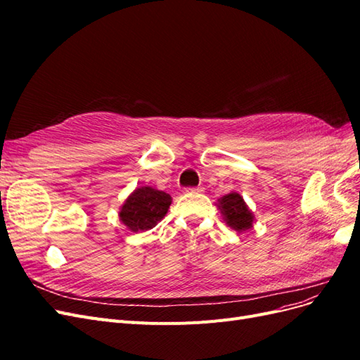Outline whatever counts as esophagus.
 <instances>
[{
  "label": "esophagus",
  "mask_w": 360,
  "mask_h": 360,
  "mask_svg": "<svg viewBox=\"0 0 360 360\" xmlns=\"http://www.w3.org/2000/svg\"><path fill=\"white\" fill-rule=\"evenodd\" d=\"M186 192H193V193H201L204 192V188H191V189H186Z\"/></svg>",
  "instance_id": "esophagus-1"
}]
</instances>
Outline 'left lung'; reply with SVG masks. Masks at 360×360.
<instances>
[{"instance_id": "left-lung-1", "label": "left lung", "mask_w": 360, "mask_h": 360, "mask_svg": "<svg viewBox=\"0 0 360 360\" xmlns=\"http://www.w3.org/2000/svg\"><path fill=\"white\" fill-rule=\"evenodd\" d=\"M219 209L224 214V219L236 231H246L252 228L254 214L250 213L248 205L240 197V193L231 192L219 200Z\"/></svg>"}]
</instances>
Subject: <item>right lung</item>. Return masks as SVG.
I'll use <instances>...</instances> for the list:
<instances>
[{
	"instance_id": "obj_1",
	"label": "right lung",
	"mask_w": 360,
	"mask_h": 360,
	"mask_svg": "<svg viewBox=\"0 0 360 360\" xmlns=\"http://www.w3.org/2000/svg\"><path fill=\"white\" fill-rule=\"evenodd\" d=\"M171 205V195L150 186L135 189L122 205L118 216L130 231L151 230Z\"/></svg>"
}]
</instances>
